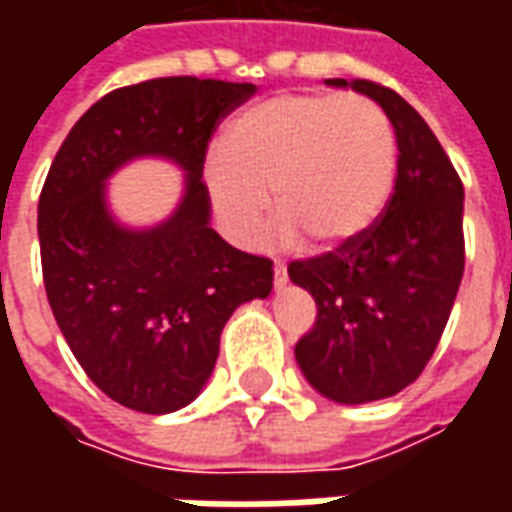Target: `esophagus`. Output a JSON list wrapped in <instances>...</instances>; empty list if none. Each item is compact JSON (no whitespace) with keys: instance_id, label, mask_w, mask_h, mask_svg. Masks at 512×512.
Returning a JSON list of instances; mask_svg holds the SVG:
<instances>
[{"instance_id":"obj_1","label":"esophagus","mask_w":512,"mask_h":512,"mask_svg":"<svg viewBox=\"0 0 512 512\" xmlns=\"http://www.w3.org/2000/svg\"><path fill=\"white\" fill-rule=\"evenodd\" d=\"M285 279H288V268L282 266V263H277V266H274V282H277V285H285Z\"/></svg>"}]
</instances>
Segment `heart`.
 <instances>
[{
  "label": "heart",
  "mask_w": 512,
  "mask_h": 512,
  "mask_svg": "<svg viewBox=\"0 0 512 512\" xmlns=\"http://www.w3.org/2000/svg\"><path fill=\"white\" fill-rule=\"evenodd\" d=\"M205 183L238 241H255L271 189L282 241L301 233L318 249H340L384 213L395 186V131L365 95H279L224 128Z\"/></svg>",
  "instance_id": "1"
}]
</instances>
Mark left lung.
Instances as JSON below:
<instances>
[{
  "label": "left lung",
  "instance_id": "1",
  "mask_svg": "<svg viewBox=\"0 0 512 512\" xmlns=\"http://www.w3.org/2000/svg\"><path fill=\"white\" fill-rule=\"evenodd\" d=\"M381 104L395 128L397 175L378 222L354 244L290 260L318 307L296 362L321 395L370 403L414 384L439 345L461 285L463 183L428 123L395 90L329 79Z\"/></svg>",
  "mask_w": 512,
  "mask_h": 512
}]
</instances>
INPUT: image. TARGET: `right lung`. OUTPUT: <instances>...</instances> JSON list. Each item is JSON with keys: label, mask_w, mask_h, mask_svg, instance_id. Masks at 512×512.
<instances>
[{"label": "right lung", "mask_w": 512, "mask_h": 512, "mask_svg": "<svg viewBox=\"0 0 512 512\" xmlns=\"http://www.w3.org/2000/svg\"><path fill=\"white\" fill-rule=\"evenodd\" d=\"M255 84L167 76L95 101L51 161L38 202L43 285L62 337L104 395L169 414L200 395L219 334L238 304L271 293V260L241 252L208 224L205 153ZM134 155H167L190 172L161 228L111 222L103 180Z\"/></svg>", "instance_id": "right-lung-1"}]
</instances>
